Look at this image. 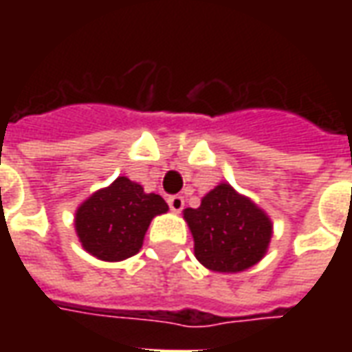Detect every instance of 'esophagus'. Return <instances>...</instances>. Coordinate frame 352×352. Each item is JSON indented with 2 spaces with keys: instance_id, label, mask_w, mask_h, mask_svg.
<instances>
[{
  "instance_id": "esophagus-1",
  "label": "esophagus",
  "mask_w": 352,
  "mask_h": 352,
  "mask_svg": "<svg viewBox=\"0 0 352 352\" xmlns=\"http://www.w3.org/2000/svg\"><path fill=\"white\" fill-rule=\"evenodd\" d=\"M168 204H169V209H171L173 213H181L184 207V198L183 196H179V194H175V196H169Z\"/></svg>"
}]
</instances>
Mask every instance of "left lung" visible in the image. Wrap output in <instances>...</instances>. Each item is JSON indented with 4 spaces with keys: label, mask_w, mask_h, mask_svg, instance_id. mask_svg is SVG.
<instances>
[{
    "label": "left lung",
    "mask_w": 352,
    "mask_h": 352,
    "mask_svg": "<svg viewBox=\"0 0 352 352\" xmlns=\"http://www.w3.org/2000/svg\"><path fill=\"white\" fill-rule=\"evenodd\" d=\"M194 237V254L201 264L221 273L243 272L265 254L272 222L251 199L230 184H219L198 209H184Z\"/></svg>",
    "instance_id": "obj_1"
}]
</instances>
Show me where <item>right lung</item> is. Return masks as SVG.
I'll use <instances>...</instances> for the list:
<instances>
[{
	"label": "right lung",
	"mask_w": 352,
	"mask_h": 352,
	"mask_svg": "<svg viewBox=\"0 0 352 352\" xmlns=\"http://www.w3.org/2000/svg\"><path fill=\"white\" fill-rule=\"evenodd\" d=\"M166 211L162 196L145 194L141 184L118 177L77 209L75 230L85 251L105 262H118L139 252L151 221Z\"/></svg>",
	"instance_id": "1"
}]
</instances>
